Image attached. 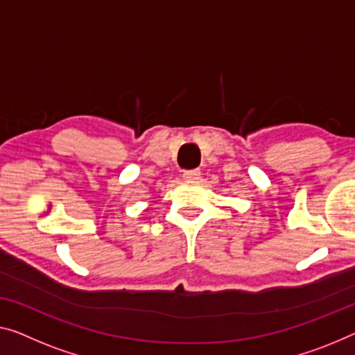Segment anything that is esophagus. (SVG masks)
I'll use <instances>...</instances> for the list:
<instances>
[{"mask_svg":"<svg viewBox=\"0 0 355 355\" xmlns=\"http://www.w3.org/2000/svg\"><path fill=\"white\" fill-rule=\"evenodd\" d=\"M200 175V171L199 168H194V171H184L183 172V178L187 180V182H194V180H198Z\"/></svg>","mask_w":355,"mask_h":355,"instance_id":"esophagus-1","label":"esophagus"}]
</instances>
